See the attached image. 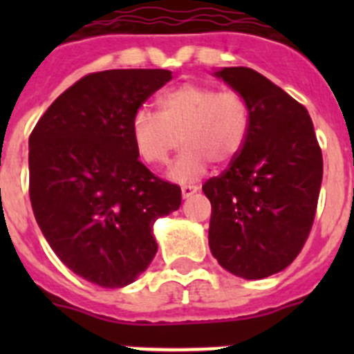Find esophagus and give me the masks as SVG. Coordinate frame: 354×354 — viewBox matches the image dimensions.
<instances>
[{
    "instance_id": "34e87169",
    "label": "esophagus",
    "mask_w": 354,
    "mask_h": 354,
    "mask_svg": "<svg viewBox=\"0 0 354 354\" xmlns=\"http://www.w3.org/2000/svg\"><path fill=\"white\" fill-rule=\"evenodd\" d=\"M180 192H183V198H189V196L195 195V193L198 192V187L193 186V184H184V186L180 187Z\"/></svg>"
}]
</instances>
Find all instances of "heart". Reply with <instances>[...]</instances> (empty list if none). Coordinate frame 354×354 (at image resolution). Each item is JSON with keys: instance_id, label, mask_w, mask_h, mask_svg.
I'll list each match as a JSON object with an SVG mask.
<instances>
[{"instance_id": "heart-1", "label": "heart", "mask_w": 354, "mask_h": 354, "mask_svg": "<svg viewBox=\"0 0 354 354\" xmlns=\"http://www.w3.org/2000/svg\"><path fill=\"white\" fill-rule=\"evenodd\" d=\"M159 115L138 109L131 122V136L140 158L162 165L179 149L171 167L179 180L200 177L209 161L230 162L239 156L250 133L248 101L236 90L218 92L212 86L183 83L158 99Z\"/></svg>"}]
</instances>
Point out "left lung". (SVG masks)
<instances>
[{
  "mask_svg": "<svg viewBox=\"0 0 354 354\" xmlns=\"http://www.w3.org/2000/svg\"><path fill=\"white\" fill-rule=\"evenodd\" d=\"M248 101L250 133L230 167L202 186L211 200L209 248L246 280L280 273L310 234L323 154L305 106L248 67L214 72Z\"/></svg>",
  "mask_w": 354,
  "mask_h": 354,
  "instance_id": "8db88e82",
  "label": "left lung"
}]
</instances>
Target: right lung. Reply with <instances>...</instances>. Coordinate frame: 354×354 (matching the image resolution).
<instances>
[{
    "label": "right lung",
    "mask_w": 354,
    "mask_h": 354,
    "mask_svg": "<svg viewBox=\"0 0 354 354\" xmlns=\"http://www.w3.org/2000/svg\"><path fill=\"white\" fill-rule=\"evenodd\" d=\"M171 80L165 68L93 72L65 90L30 134V200L53 252L108 289L129 286L154 259L156 220L180 187L140 161L131 122Z\"/></svg>",
    "instance_id": "add662e5"
}]
</instances>
